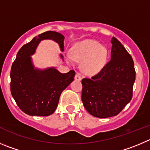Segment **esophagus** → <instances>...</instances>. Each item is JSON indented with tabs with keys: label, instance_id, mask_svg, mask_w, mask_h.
Returning a JSON list of instances; mask_svg holds the SVG:
<instances>
[{
	"label": "esophagus",
	"instance_id": "1",
	"mask_svg": "<svg viewBox=\"0 0 150 150\" xmlns=\"http://www.w3.org/2000/svg\"><path fill=\"white\" fill-rule=\"evenodd\" d=\"M75 79L77 80V81H81V74L77 73L75 76Z\"/></svg>",
	"mask_w": 150,
	"mask_h": 150
}]
</instances>
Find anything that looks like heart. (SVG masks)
Returning a JSON list of instances; mask_svg holds the SVG:
<instances>
[{
	"label": "heart",
	"instance_id": "heart-1",
	"mask_svg": "<svg viewBox=\"0 0 150 150\" xmlns=\"http://www.w3.org/2000/svg\"><path fill=\"white\" fill-rule=\"evenodd\" d=\"M108 50L106 47L93 39L76 43L72 48L70 54L67 55V61H82L81 68L84 73L89 75L98 74L104 68L107 61Z\"/></svg>",
	"mask_w": 150,
	"mask_h": 150
}]
</instances>
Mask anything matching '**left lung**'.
<instances>
[{
  "label": "left lung",
  "mask_w": 150,
  "mask_h": 150,
  "mask_svg": "<svg viewBox=\"0 0 150 150\" xmlns=\"http://www.w3.org/2000/svg\"><path fill=\"white\" fill-rule=\"evenodd\" d=\"M111 59L98 75L82 80L81 99L85 109L94 117L117 115L132 97L135 70L132 57L115 37Z\"/></svg>",
  "instance_id": "8db88e82"
}]
</instances>
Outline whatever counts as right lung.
<instances>
[{"label": "right lung", "mask_w": 150, "mask_h": 150, "mask_svg": "<svg viewBox=\"0 0 150 150\" xmlns=\"http://www.w3.org/2000/svg\"><path fill=\"white\" fill-rule=\"evenodd\" d=\"M52 40L64 50V36L48 31L23 45L17 54L11 69V93L19 108L29 115L48 116L58 107L61 92L74 81L75 71L61 73L55 67L38 69L31 56L41 40ZM63 59V55L60 54Z\"/></svg>", "instance_id": "obj_1"}]
</instances>
